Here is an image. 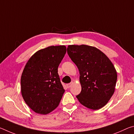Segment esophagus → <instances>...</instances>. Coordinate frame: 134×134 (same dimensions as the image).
Masks as SVG:
<instances>
[{
    "label": "esophagus",
    "mask_w": 134,
    "mask_h": 134,
    "mask_svg": "<svg viewBox=\"0 0 134 134\" xmlns=\"http://www.w3.org/2000/svg\"><path fill=\"white\" fill-rule=\"evenodd\" d=\"M72 83H73V82H72H72H71L70 83H68V84H67V85H66V86H67V88H70V87H71V85H72Z\"/></svg>",
    "instance_id": "esophagus-1"
}]
</instances>
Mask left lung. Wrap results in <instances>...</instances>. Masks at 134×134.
Listing matches in <instances>:
<instances>
[{"instance_id": "obj_1", "label": "left lung", "mask_w": 134, "mask_h": 134, "mask_svg": "<svg viewBox=\"0 0 134 134\" xmlns=\"http://www.w3.org/2000/svg\"><path fill=\"white\" fill-rule=\"evenodd\" d=\"M68 55L77 67L81 86L76 96L86 108L97 110L106 105L115 92L117 72L112 63L96 47L69 45Z\"/></svg>"}]
</instances>
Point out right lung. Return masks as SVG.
Segmentation results:
<instances>
[{
	"instance_id": "obj_1",
	"label": "right lung",
	"mask_w": 134,
	"mask_h": 134,
	"mask_svg": "<svg viewBox=\"0 0 134 134\" xmlns=\"http://www.w3.org/2000/svg\"><path fill=\"white\" fill-rule=\"evenodd\" d=\"M65 53L64 45L48 47L36 52L25 66L21 79L22 96L35 112L48 114L60 103L65 90L58 67Z\"/></svg>"
}]
</instances>
